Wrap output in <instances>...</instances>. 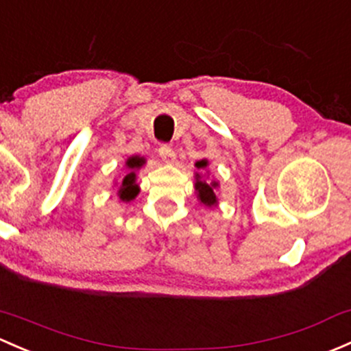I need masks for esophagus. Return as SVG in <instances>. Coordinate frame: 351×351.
<instances>
[{"label": "esophagus", "instance_id": "34e87169", "mask_svg": "<svg viewBox=\"0 0 351 351\" xmlns=\"http://www.w3.org/2000/svg\"><path fill=\"white\" fill-rule=\"evenodd\" d=\"M160 156H161V160L165 161V163H173V161H175V158H176V154H175V151H173L171 146L161 145L160 146Z\"/></svg>", "mask_w": 351, "mask_h": 351}]
</instances>
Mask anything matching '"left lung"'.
Segmentation results:
<instances>
[{"label": "left lung", "instance_id": "obj_1", "mask_svg": "<svg viewBox=\"0 0 351 351\" xmlns=\"http://www.w3.org/2000/svg\"><path fill=\"white\" fill-rule=\"evenodd\" d=\"M198 168V171L195 173V190H197V197L200 200V204L205 206H217L219 200H217V188H219V182L215 180H208L206 176L202 175L205 171L206 166H208V161L200 160L195 163Z\"/></svg>", "mask_w": 351, "mask_h": 351}]
</instances>
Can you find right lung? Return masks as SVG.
I'll return each mask as SVG.
<instances>
[{"mask_svg":"<svg viewBox=\"0 0 351 351\" xmlns=\"http://www.w3.org/2000/svg\"><path fill=\"white\" fill-rule=\"evenodd\" d=\"M145 163L146 160L141 156H131L126 160V175H124L119 190H117L121 202H131L138 197L139 186L136 185V171Z\"/></svg>","mask_w":351,"mask_h":351,"instance_id":"1","label":"right lung"}]
</instances>
